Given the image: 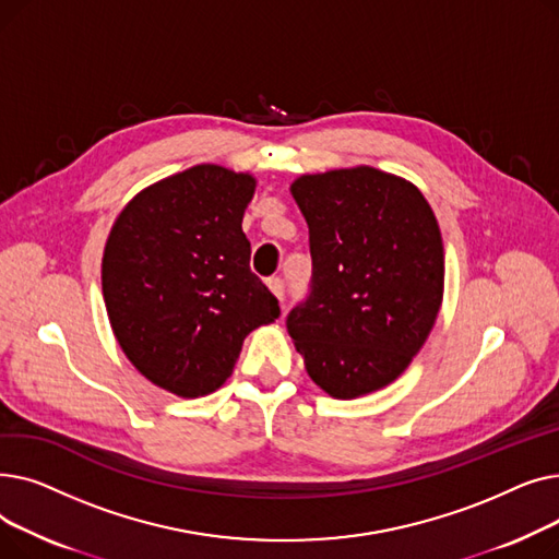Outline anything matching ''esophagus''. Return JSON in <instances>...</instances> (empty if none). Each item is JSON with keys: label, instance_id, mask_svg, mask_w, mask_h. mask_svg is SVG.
Masks as SVG:
<instances>
[{"label": "esophagus", "instance_id": "obj_1", "mask_svg": "<svg viewBox=\"0 0 559 559\" xmlns=\"http://www.w3.org/2000/svg\"><path fill=\"white\" fill-rule=\"evenodd\" d=\"M267 285H270V289L274 292V297L283 304V299H285V281L278 278V276H274V278L267 281Z\"/></svg>", "mask_w": 559, "mask_h": 559}]
</instances>
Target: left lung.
<instances>
[{
    "label": "left lung",
    "instance_id": "left-lung-1",
    "mask_svg": "<svg viewBox=\"0 0 559 559\" xmlns=\"http://www.w3.org/2000/svg\"><path fill=\"white\" fill-rule=\"evenodd\" d=\"M292 197L310 228L308 297L287 331L335 399L390 385L419 354L444 295V245L424 194L373 167L308 174Z\"/></svg>",
    "mask_w": 559,
    "mask_h": 559
}]
</instances>
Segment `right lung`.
<instances>
[{
  "label": "right lung",
  "instance_id": "obj_1",
  "mask_svg": "<svg viewBox=\"0 0 559 559\" xmlns=\"http://www.w3.org/2000/svg\"><path fill=\"white\" fill-rule=\"evenodd\" d=\"M253 190L249 174L197 165L142 190L110 228L102 287L112 333L176 396L215 392L245 337L281 314L249 267L242 217Z\"/></svg>",
  "mask_w": 559,
  "mask_h": 559
}]
</instances>
